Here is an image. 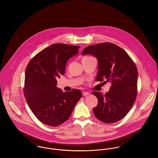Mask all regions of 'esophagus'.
Instances as JSON below:
<instances>
[{"mask_svg":"<svg viewBox=\"0 0 158 158\" xmlns=\"http://www.w3.org/2000/svg\"><path fill=\"white\" fill-rule=\"evenodd\" d=\"M82 95H83V96L86 97V96H87V95H89V92H87L84 91V92H82Z\"/></svg>","mask_w":158,"mask_h":158,"instance_id":"obj_1","label":"esophagus"}]
</instances>
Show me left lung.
Wrapping results in <instances>:
<instances>
[{
  "label": "left lung",
  "instance_id": "left-lung-1",
  "mask_svg": "<svg viewBox=\"0 0 158 158\" xmlns=\"http://www.w3.org/2000/svg\"><path fill=\"white\" fill-rule=\"evenodd\" d=\"M90 55L98 60L96 81L111 82L110 91L103 95L92 94L98 99L93 109L95 116L108 124L124 118L131 110L137 94L138 70L127 52L119 46L109 42L85 47L82 55Z\"/></svg>",
  "mask_w": 158,
  "mask_h": 158
}]
</instances>
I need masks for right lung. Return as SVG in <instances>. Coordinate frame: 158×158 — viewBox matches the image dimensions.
<instances>
[{
  "label": "right lung",
  "instance_id": "add662e5",
  "mask_svg": "<svg viewBox=\"0 0 158 158\" xmlns=\"http://www.w3.org/2000/svg\"><path fill=\"white\" fill-rule=\"evenodd\" d=\"M79 46L54 44L38 53L28 63L24 94L30 109L43 124L56 127L66 121L82 97L78 89L63 92L56 87L69 58Z\"/></svg>",
  "mask_w": 158,
  "mask_h": 158
}]
</instances>
